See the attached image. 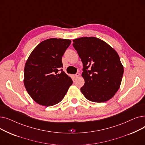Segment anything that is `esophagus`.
<instances>
[{
  "instance_id": "34e87169",
  "label": "esophagus",
  "mask_w": 145,
  "mask_h": 145,
  "mask_svg": "<svg viewBox=\"0 0 145 145\" xmlns=\"http://www.w3.org/2000/svg\"><path fill=\"white\" fill-rule=\"evenodd\" d=\"M79 76H80V73H77L76 74H74V75L73 76V78H74V79H76V78H78V77H79Z\"/></svg>"
}]
</instances>
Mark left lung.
Returning <instances> with one entry per match:
<instances>
[{
	"label": "left lung",
	"mask_w": 145,
	"mask_h": 145,
	"mask_svg": "<svg viewBox=\"0 0 145 145\" xmlns=\"http://www.w3.org/2000/svg\"><path fill=\"white\" fill-rule=\"evenodd\" d=\"M73 42L83 66L82 76L85 84L81 92L90 101H109L119 90L123 74L118 53L97 37H80Z\"/></svg>",
	"instance_id": "1"
}]
</instances>
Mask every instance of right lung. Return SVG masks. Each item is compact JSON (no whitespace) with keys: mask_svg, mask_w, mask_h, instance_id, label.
Instances as JSON below:
<instances>
[{"mask_svg":"<svg viewBox=\"0 0 145 145\" xmlns=\"http://www.w3.org/2000/svg\"><path fill=\"white\" fill-rule=\"evenodd\" d=\"M69 39L50 38L42 41L30 53L24 69V83L37 103L55 105L64 98L73 81L60 68L62 57L69 46Z\"/></svg>","mask_w":145,"mask_h":145,"instance_id":"add662e5","label":"right lung"}]
</instances>
